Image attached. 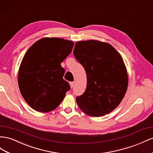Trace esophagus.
Here are the masks:
<instances>
[{"label": "esophagus", "mask_w": 153, "mask_h": 153, "mask_svg": "<svg viewBox=\"0 0 153 153\" xmlns=\"http://www.w3.org/2000/svg\"><path fill=\"white\" fill-rule=\"evenodd\" d=\"M69 84H70V86H71V88H73V86H74V82H70Z\"/></svg>", "instance_id": "esophagus-1"}]
</instances>
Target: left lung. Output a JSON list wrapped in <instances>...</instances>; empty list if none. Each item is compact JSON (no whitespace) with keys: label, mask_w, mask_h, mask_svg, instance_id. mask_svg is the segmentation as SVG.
Listing matches in <instances>:
<instances>
[{"label":"left lung","mask_w":153,"mask_h":153,"mask_svg":"<svg viewBox=\"0 0 153 153\" xmlns=\"http://www.w3.org/2000/svg\"><path fill=\"white\" fill-rule=\"evenodd\" d=\"M73 55L85 69L88 82L85 92L76 98L78 105L91 117L111 113L127 89V72L121 55L109 44L95 40L77 42Z\"/></svg>","instance_id":"1"}]
</instances>
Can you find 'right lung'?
Listing matches in <instances>:
<instances>
[{"mask_svg": "<svg viewBox=\"0 0 153 153\" xmlns=\"http://www.w3.org/2000/svg\"><path fill=\"white\" fill-rule=\"evenodd\" d=\"M74 43L60 38L41 39L28 49L20 64L18 83L22 97L36 111L55 109L70 89L61 63Z\"/></svg>", "mask_w": 153, "mask_h": 153, "instance_id": "1", "label": "right lung"}]
</instances>
